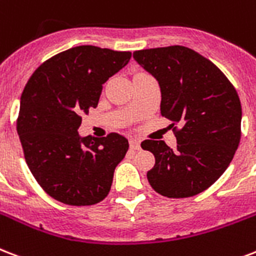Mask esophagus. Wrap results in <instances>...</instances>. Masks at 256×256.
Listing matches in <instances>:
<instances>
[{"mask_svg":"<svg viewBox=\"0 0 256 256\" xmlns=\"http://www.w3.org/2000/svg\"><path fill=\"white\" fill-rule=\"evenodd\" d=\"M130 148L134 150L141 149V142H140V140H136V138H130Z\"/></svg>","mask_w":256,"mask_h":256,"instance_id":"34e87169","label":"esophagus"}]
</instances>
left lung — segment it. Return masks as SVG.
Returning <instances> with one entry per match:
<instances>
[{
  "label": "left lung",
  "mask_w": 256,
  "mask_h": 256,
  "mask_svg": "<svg viewBox=\"0 0 256 256\" xmlns=\"http://www.w3.org/2000/svg\"><path fill=\"white\" fill-rule=\"evenodd\" d=\"M132 58L158 82L161 115L182 124L176 149L164 141L141 144L156 157L149 184L169 198L198 194L226 172L240 142L236 90L210 60L186 46L136 50Z\"/></svg>",
  "instance_id": "8db88e82"
}]
</instances>
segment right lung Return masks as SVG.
I'll return each instance as SVG.
<instances>
[{
    "label": "right lung",
    "instance_id": "1",
    "mask_svg": "<svg viewBox=\"0 0 256 256\" xmlns=\"http://www.w3.org/2000/svg\"><path fill=\"white\" fill-rule=\"evenodd\" d=\"M132 52L80 46L56 54L25 86L17 132L33 177L50 198L92 206L110 192L128 141L111 132L80 136L82 115L99 102L103 84L128 63Z\"/></svg>",
    "mask_w": 256,
    "mask_h": 256
}]
</instances>
